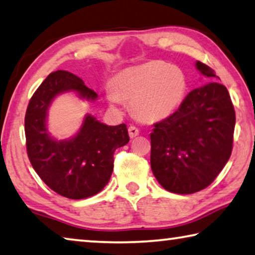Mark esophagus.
I'll list each match as a JSON object with an SVG mask.
<instances>
[{"mask_svg":"<svg viewBox=\"0 0 255 255\" xmlns=\"http://www.w3.org/2000/svg\"><path fill=\"white\" fill-rule=\"evenodd\" d=\"M128 132H129V136L131 137V138H134V137L138 136L139 134V129L135 127V126H130L128 128Z\"/></svg>","mask_w":255,"mask_h":255,"instance_id":"obj_1","label":"esophagus"}]
</instances>
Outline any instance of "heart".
Instances as JSON below:
<instances>
[{
    "mask_svg": "<svg viewBox=\"0 0 255 255\" xmlns=\"http://www.w3.org/2000/svg\"><path fill=\"white\" fill-rule=\"evenodd\" d=\"M187 90L184 71L163 61H151L119 72L109 99L118 104L131 101L137 117L147 121L167 118L179 107Z\"/></svg>",
    "mask_w": 255,
    "mask_h": 255,
    "instance_id": "b5f03b06",
    "label": "heart"
}]
</instances>
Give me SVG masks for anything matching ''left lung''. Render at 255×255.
<instances>
[{
  "label": "left lung",
  "instance_id": "8db88e82",
  "mask_svg": "<svg viewBox=\"0 0 255 255\" xmlns=\"http://www.w3.org/2000/svg\"><path fill=\"white\" fill-rule=\"evenodd\" d=\"M201 74L213 69L196 62ZM235 110L224 85L209 83L186 96L176 112L153 125L151 168L164 189L193 194L216 179L233 151Z\"/></svg>",
  "mask_w": 255,
  "mask_h": 255
}]
</instances>
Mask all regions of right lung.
Wrapping results in <instances>:
<instances>
[{"mask_svg": "<svg viewBox=\"0 0 255 255\" xmlns=\"http://www.w3.org/2000/svg\"><path fill=\"white\" fill-rule=\"evenodd\" d=\"M76 91L95 100L98 94L79 77L66 70L51 72L28 104L25 117L26 147L34 170L52 191L71 200L86 199L106 187L113 171V154L129 142L127 126H107L87 116L78 134L69 140L51 138L46 112L56 95Z\"/></svg>", "mask_w": 255, "mask_h": 255, "instance_id": "add662e5", "label": "right lung"}]
</instances>
